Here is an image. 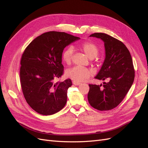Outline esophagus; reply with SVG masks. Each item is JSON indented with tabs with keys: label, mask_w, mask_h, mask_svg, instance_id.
<instances>
[{
	"label": "esophagus",
	"mask_w": 148,
	"mask_h": 148,
	"mask_svg": "<svg viewBox=\"0 0 148 148\" xmlns=\"http://www.w3.org/2000/svg\"><path fill=\"white\" fill-rule=\"evenodd\" d=\"M73 84L74 85H75V86H78V85H79L81 83H80L79 82H78L73 81Z\"/></svg>",
	"instance_id": "obj_1"
}]
</instances>
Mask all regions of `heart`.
<instances>
[{
  "label": "heart",
  "mask_w": 148,
  "mask_h": 148,
  "mask_svg": "<svg viewBox=\"0 0 148 148\" xmlns=\"http://www.w3.org/2000/svg\"><path fill=\"white\" fill-rule=\"evenodd\" d=\"M81 49L89 59H93L99 53V49L96 44L92 42H86L81 46ZM73 55V49L72 47L66 48L62 55V59L67 65H70L72 60ZM94 73L93 70L79 66H75L66 71L67 77L77 82L86 81Z\"/></svg>",
  "instance_id": "b5f03b06"
}]
</instances>
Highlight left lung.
Wrapping results in <instances>:
<instances>
[{"instance_id":"left-lung-1","label":"left lung","mask_w":148,"mask_h":148,"mask_svg":"<svg viewBox=\"0 0 148 148\" xmlns=\"http://www.w3.org/2000/svg\"><path fill=\"white\" fill-rule=\"evenodd\" d=\"M89 37L101 39L104 43L105 59L95 78L107 82L89 84L88 102L97 110H111L122 101L133 83L132 58L122 42L108 34L96 33Z\"/></svg>"}]
</instances>
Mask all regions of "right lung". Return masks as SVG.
<instances>
[{
	"instance_id": "right-lung-1",
	"label": "right lung",
	"mask_w": 148,
	"mask_h": 148,
	"mask_svg": "<svg viewBox=\"0 0 148 148\" xmlns=\"http://www.w3.org/2000/svg\"><path fill=\"white\" fill-rule=\"evenodd\" d=\"M79 38L49 31L39 36L26 48L21 59L20 82L25 99L36 112L54 114L64 108L70 79L55 83L63 74L64 48Z\"/></svg>"
}]
</instances>
